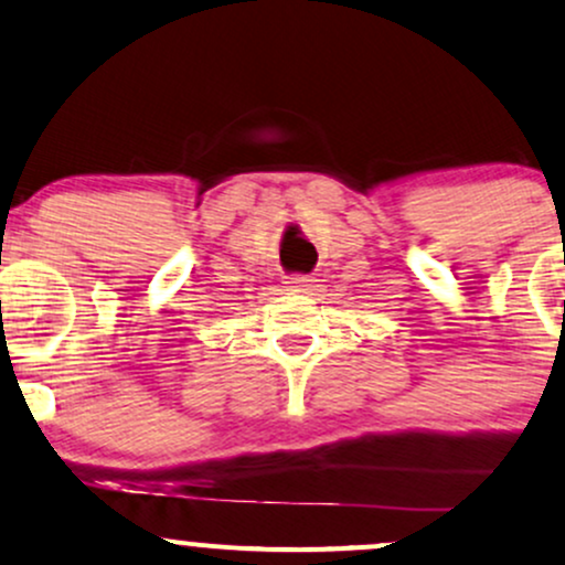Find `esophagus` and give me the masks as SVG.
Returning a JSON list of instances; mask_svg holds the SVG:
<instances>
[{
    "mask_svg": "<svg viewBox=\"0 0 565 565\" xmlns=\"http://www.w3.org/2000/svg\"><path fill=\"white\" fill-rule=\"evenodd\" d=\"M315 288V280L309 275H290L288 277V290L294 294H309Z\"/></svg>",
    "mask_w": 565,
    "mask_h": 565,
    "instance_id": "obj_1",
    "label": "esophagus"
}]
</instances>
